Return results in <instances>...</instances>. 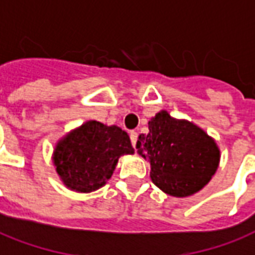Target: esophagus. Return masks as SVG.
Returning <instances> with one entry per match:
<instances>
[{
  "instance_id": "1",
  "label": "esophagus",
  "mask_w": 255,
  "mask_h": 255,
  "mask_svg": "<svg viewBox=\"0 0 255 255\" xmlns=\"http://www.w3.org/2000/svg\"><path fill=\"white\" fill-rule=\"evenodd\" d=\"M129 138H131V143H132V146L135 147V145H136V139H138V133L135 132V131H131V132H129Z\"/></svg>"
}]
</instances>
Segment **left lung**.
<instances>
[{"label": "left lung", "mask_w": 255, "mask_h": 255, "mask_svg": "<svg viewBox=\"0 0 255 255\" xmlns=\"http://www.w3.org/2000/svg\"><path fill=\"white\" fill-rule=\"evenodd\" d=\"M138 154L150 163L153 183L174 197L202 190L220 165V147L203 128L160 110L140 133Z\"/></svg>", "instance_id": "obj_1"}]
</instances>
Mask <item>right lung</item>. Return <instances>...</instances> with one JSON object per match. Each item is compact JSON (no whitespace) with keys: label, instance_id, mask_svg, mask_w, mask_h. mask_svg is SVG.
<instances>
[{"label":"right lung","instance_id":"1","mask_svg":"<svg viewBox=\"0 0 255 255\" xmlns=\"http://www.w3.org/2000/svg\"><path fill=\"white\" fill-rule=\"evenodd\" d=\"M124 154H133L128 133L90 120L58 140L52 161L66 188L90 193L106 185Z\"/></svg>","mask_w":255,"mask_h":255}]
</instances>
